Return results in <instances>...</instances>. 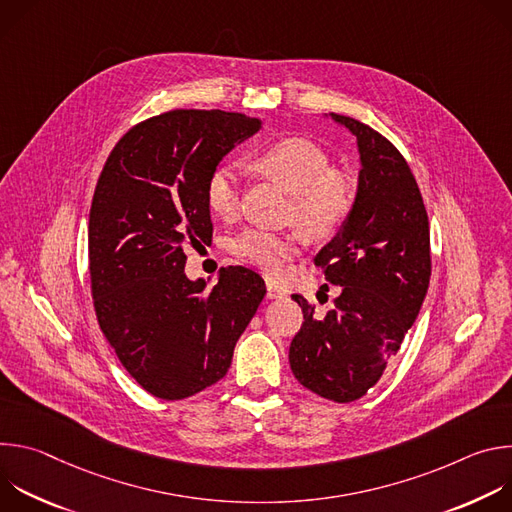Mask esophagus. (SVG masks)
Returning <instances> with one entry per match:
<instances>
[{
  "label": "esophagus",
  "instance_id": "34e87169",
  "mask_svg": "<svg viewBox=\"0 0 512 512\" xmlns=\"http://www.w3.org/2000/svg\"><path fill=\"white\" fill-rule=\"evenodd\" d=\"M267 300H281V298H285L287 294L285 291L281 289V287H277V285H273V283H267Z\"/></svg>",
  "mask_w": 512,
  "mask_h": 512
}]
</instances>
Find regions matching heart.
Here are the masks:
<instances>
[{
	"instance_id": "b5f03b06",
	"label": "heart",
	"mask_w": 512,
	"mask_h": 512,
	"mask_svg": "<svg viewBox=\"0 0 512 512\" xmlns=\"http://www.w3.org/2000/svg\"><path fill=\"white\" fill-rule=\"evenodd\" d=\"M255 168L281 184L294 196L296 223L310 235L332 233L352 208V184L346 174L332 168L330 158L308 139L287 137L263 148ZM206 204L221 218H233L241 206L239 172L229 166L216 168L206 182ZM231 251L275 277L283 263L296 255L291 237L265 229H247L231 241Z\"/></svg>"
}]
</instances>
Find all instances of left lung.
<instances>
[{"instance_id": "8db88e82", "label": "left lung", "mask_w": 512, "mask_h": 512, "mask_svg": "<svg viewBox=\"0 0 512 512\" xmlns=\"http://www.w3.org/2000/svg\"><path fill=\"white\" fill-rule=\"evenodd\" d=\"M324 117L356 137L360 170L348 216L314 257L340 296L324 318L291 296L304 324L291 340L289 367L316 395L350 403L377 385L421 310L431 275L429 221L419 186L389 139L352 117Z\"/></svg>"}]
</instances>
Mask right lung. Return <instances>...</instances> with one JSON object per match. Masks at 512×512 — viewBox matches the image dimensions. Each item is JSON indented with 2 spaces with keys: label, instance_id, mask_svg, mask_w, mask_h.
Segmentation results:
<instances>
[{
  "label": "right lung",
  "instance_id": "right-lung-1",
  "mask_svg": "<svg viewBox=\"0 0 512 512\" xmlns=\"http://www.w3.org/2000/svg\"><path fill=\"white\" fill-rule=\"evenodd\" d=\"M261 129L227 111H170L129 129L109 154L89 216L99 326L125 371L154 397L186 399L223 379L265 281L223 267L188 279L186 241H210L208 176Z\"/></svg>",
  "mask_w": 512,
  "mask_h": 512
}]
</instances>
